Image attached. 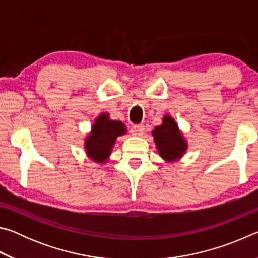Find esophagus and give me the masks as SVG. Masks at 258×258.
Returning <instances> with one entry per match:
<instances>
[{"label":"esophagus","mask_w":258,"mask_h":258,"mask_svg":"<svg viewBox=\"0 0 258 258\" xmlns=\"http://www.w3.org/2000/svg\"><path fill=\"white\" fill-rule=\"evenodd\" d=\"M133 132L137 135H143V133H145V126H143L142 124L134 125L133 126Z\"/></svg>","instance_id":"obj_1"}]
</instances>
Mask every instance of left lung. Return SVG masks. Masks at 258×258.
<instances>
[{
  "label": "left lung",
  "instance_id": "obj_1",
  "mask_svg": "<svg viewBox=\"0 0 258 258\" xmlns=\"http://www.w3.org/2000/svg\"><path fill=\"white\" fill-rule=\"evenodd\" d=\"M160 156L167 161L181 158L186 150V143L172 117H164L163 124L152 131Z\"/></svg>",
  "mask_w": 258,
  "mask_h": 258
}]
</instances>
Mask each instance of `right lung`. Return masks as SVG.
Here are the masks:
<instances>
[{
    "mask_svg": "<svg viewBox=\"0 0 258 258\" xmlns=\"http://www.w3.org/2000/svg\"><path fill=\"white\" fill-rule=\"evenodd\" d=\"M125 126L121 121L110 120L107 113H102L95 120L92 132L87 137L85 149L87 155L97 163H104L110 155L117 137L125 133Z\"/></svg>",
    "mask_w": 258,
    "mask_h": 258,
    "instance_id": "1",
    "label": "right lung"
}]
</instances>
